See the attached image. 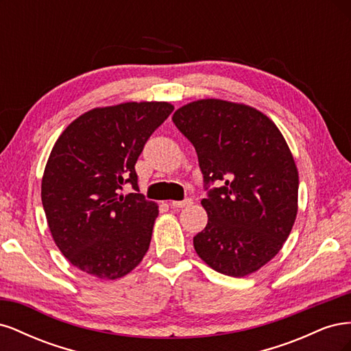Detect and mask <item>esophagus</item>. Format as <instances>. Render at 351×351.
<instances>
[{
    "label": "esophagus",
    "mask_w": 351,
    "mask_h": 351,
    "mask_svg": "<svg viewBox=\"0 0 351 351\" xmlns=\"http://www.w3.org/2000/svg\"><path fill=\"white\" fill-rule=\"evenodd\" d=\"M193 204L192 199H184V200H173L169 202V205H171V208H186V206H190Z\"/></svg>",
    "instance_id": "1"
}]
</instances>
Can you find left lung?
Instances as JSON below:
<instances>
[{"mask_svg":"<svg viewBox=\"0 0 351 351\" xmlns=\"http://www.w3.org/2000/svg\"><path fill=\"white\" fill-rule=\"evenodd\" d=\"M173 121L195 146L205 182L226 180L202 199L208 224L193 237L217 272L246 277L277 254L297 217L299 171L267 114L217 98L189 102Z\"/></svg>","mask_w":351,"mask_h":351,"instance_id":"obj_1","label":"left lung"}]
</instances>
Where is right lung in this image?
Segmentation results:
<instances>
[{
    "instance_id": "obj_1",
    "label": "right lung",
    "mask_w": 351,
    "mask_h": 351,
    "mask_svg": "<svg viewBox=\"0 0 351 351\" xmlns=\"http://www.w3.org/2000/svg\"><path fill=\"white\" fill-rule=\"evenodd\" d=\"M173 110L165 101L98 107L60 134L42 176L40 197L52 239L77 269L117 280L142 262L158 205L120 190L130 183L139 192L137 158Z\"/></svg>"
}]
</instances>
